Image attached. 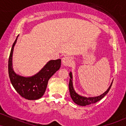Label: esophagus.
<instances>
[{
  "instance_id": "obj_1",
  "label": "esophagus",
  "mask_w": 126,
  "mask_h": 126,
  "mask_svg": "<svg viewBox=\"0 0 126 126\" xmlns=\"http://www.w3.org/2000/svg\"><path fill=\"white\" fill-rule=\"evenodd\" d=\"M72 57L70 56H64L62 59V64L65 66H70L72 65Z\"/></svg>"
}]
</instances>
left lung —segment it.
<instances>
[{
  "label": "left lung",
  "mask_w": 126,
  "mask_h": 126,
  "mask_svg": "<svg viewBox=\"0 0 126 126\" xmlns=\"http://www.w3.org/2000/svg\"><path fill=\"white\" fill-rule=\"evenodd\" d=\"M69 76H70V80H69V92H70V96H71L72 100L76 104L80 105V106H86V105H90L91 104H94L95 102H98L99 100H101L102 98H103L104 96L107 94V93L109 92L110 89L111 87V85L112 84V82L108 89L105 91L103 94L99 95V96H95V97H84V96H82L80 95H78L76 92H75L74 89H73V82H72V73L70 72L69 73Z\"/></svg>",
  "instance_id": "obj_1"
}]
</instances>
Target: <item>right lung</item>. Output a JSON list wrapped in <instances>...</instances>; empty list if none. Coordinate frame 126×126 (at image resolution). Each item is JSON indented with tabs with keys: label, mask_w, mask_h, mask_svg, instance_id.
I'll list each match as a JSON object with an SVG mask.
<instances>
[{
	"label": "right lung",
	"mask_w": 126,
	"mask_h": 126,
	"mask_svg": "<svg viewBox=\"0 0 126 126\" xmlns=\"http://www.w3.org/2000/svg\"><path fill=\"white\" fill-rule=\"evenodd\" d=\"M17 36L13 44L8 61V73L12 86L22 97L35 100L43 96L50 78L60 69L61 60H50L37 74L31 77H24L16 74L12 68V54Z\"/></svg>",
	"instance_id": "add662e5"
}]
</instances>
